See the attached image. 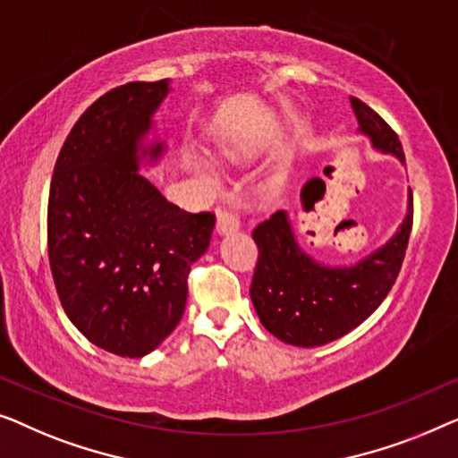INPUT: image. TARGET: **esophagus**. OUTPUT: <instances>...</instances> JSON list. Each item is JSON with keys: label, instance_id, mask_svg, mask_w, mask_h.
Segmentation results:
<instances>
[{"label": "esophagus", "instance_id": "34e87169", "mask_svg": "<svg viewBox=\"0 0 458 458\" xmlns=\"http://www.w3.org/2000/svg\"><path fill=\"white\" fill-rule=\"evenodd\" d=\"M241 228V216H238L236 208H224L217 211V230L222 234H230Z\"/></svg>", "mask_w": 458, "mask_h": 458}]
</instances>
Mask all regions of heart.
<instances>
[{"instance_id": "obj_1", "label": "heart", "mask_w": 458, "mask_h": 458, "mask_svg": "<svg viewBox=\"0 0 458 458\" xmlns=\"http://www.w3.org/2000/svg\"><path fill=\"white\" fill-rule=\"evenodd\" d=\"M197 167H199V170H201L208 178H216L214 165H211L209 162H205V159H197Z\"/></svg>"}]
</instances>
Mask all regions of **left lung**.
<instances>
[{"mask_svg": "<svg viewBox=\"0 0 458 458\" xmlns=\"http://www.w3.org/2000/svg\"><path fill=\"white\" fill-rule=\"evenodd\" d=\"M359 131L376 149L404 162L403 145L382 115L351 98ZM413 228V197L401 230L392 241L352 267H326L299 249L284 211L253 230L259 249L250 299L263 327L293 346L332 343L369 318L394 286Z\"/></svg>", "mask_w": 458, "mask_h": 458, "instance_id": "8db88e82", "label": "left lung"}]
</instances>
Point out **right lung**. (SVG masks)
Masks as SVG:
<instances>
[{
    "mask_svg": "<svg viewBox=\"0 0 458 458\" xmlns=\"http://www.w3.org/2000/svg\"><path fill=\"white\" fill-rule=\"evenodd\" d=\"M167 79L126 82L72 126L51 176L49 267L64 311L99 349L143 357L182 319L191 266L209 247L214 211L180 209L139 174L140 140ZM164 145L143 149L157 159Z\"/></svg>",
    "mask_w": 458,
    "mask_h": 458,
    "instance_id": "obj_1",
    "label": "right lung"
}]
</instances>
